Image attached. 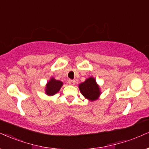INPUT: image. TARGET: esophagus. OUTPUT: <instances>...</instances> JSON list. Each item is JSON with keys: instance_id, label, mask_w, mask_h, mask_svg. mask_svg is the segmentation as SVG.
<instances>
[{"instance_id": "esophagus-1", "label": "esophagus", "mask_w": 149, "mask_h": 149, "mask_svg": "<svg viewBox=\"0 0 149 149\" xmlns=\"http://www.w3.org/2000/svg\"><path fill=\"white\" fill-rule=\"evenodd\" d=\"M68 84H70V85H74L75 84V81L74 80H72V79H69L68 81Z\"/></svg>"}]
</instances>
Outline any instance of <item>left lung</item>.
I'll return each instance as SVG.
<instances>
[{
	"label": "left lung",
	"mask_w": 149,
	"mask_h": 149,
	"mask_svg": "<svg viewBox=\"0 0 149 149\" xmlns=\"http://www.w3.org/2000/svg\"><path fill=\"white\" fill-rule=\"evenodd\" d=\"M79 88L84 97L91 102L97 100L100 96L101 91L100 86L93 77L87 79L83 83L80 84Z\"/></svg>",
	"instance_id": "8db88e82"
}]
</instances>
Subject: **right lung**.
Here are the masks:
<instances>
[{
    "label": "right lung",
    "instance_id": "right-lung-1",
    "mask_svg": "<svg viewBox=\"0 0 149 149\" xmlns=\"http://www.w3.org/2000/svg\"><path fill=\"white\" fill-rule=\"evenodd\" d=\"M62 86H63V82L56 80L54 77H52L46 84L45 93L49 96L54 95L59 91Z\"/></svg>",
    "mask_w": 149,
    "mask_h": 149
}]
</instances>
